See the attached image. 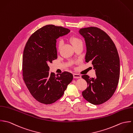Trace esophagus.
I'll use <instances>...</instances> for the list:
<instances>
[{
    "label": "esophagus",
    "mask_w": 133,
    "mask_h": 133,
    "mask_svg": "<svg viewBox=\"0 0 133 133\" xmlns=\"http://www.w3.org/2000/svg\"><path fill=\"white\" fill-rule=\"evenodd\" d=\"M73 76H74V78L75 79H79L81 78V76L80 75L77 74H74L73 75Z\"/></svg>",
    "instance_id": "obj_1"
}]
</instances>
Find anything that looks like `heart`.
<instances>
[{"mask_svg": "<svg viewBox=\"0 0 133 133\" xmlns=\"http://www.w3.org/2000/svg\"><path fill=\"white\" fill-rule=\"evenodd\" d=\"M69 42L71 43V44L72 45V46H73L74 48H75L76 47H77V46L79 45L80 44H83V43L82 42V41L79 38L75 36H71L69 38ZM61 46L62 44L61 43H58L57 44V49L58 50H59L61 48Z\"/></svg>", "mask_w": 133, "mask_h": 133, "instance_id": "obj_1", "label": "heart"}]
</instances>
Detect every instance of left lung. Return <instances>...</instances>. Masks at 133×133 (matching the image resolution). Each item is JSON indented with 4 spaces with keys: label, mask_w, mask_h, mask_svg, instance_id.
Here are the masks:
<instances>
[{
    "label": "left lung",
    "mask_w": 133,
    "mask_h": 133,
    "mask_svg": "<svg viewBox=\"0 0 133 133\" xmlns=\"http://www.w3.org/2000/svg\"><path fill=\"white\" fill-rule=\"evenodd\" d=\"M79 32L85 42V62L91 63L96 75L94 78L82 76L88 84L82 95L89 103L101 104L112 97L117 88L120 77L119 54L110 37L100 29L82 28Z\"/></svg>",
    "instance_id": "8db88e82"
}]
</instances>
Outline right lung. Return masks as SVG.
<instances>
[{
  "mask_svg": "<svg viewBox=\"0 0 133 133\" xmlns=\"http://www.w3.org/2000/svg\"><path fill=\"white\" fill-rule=\"evenodd\" d=\"M69 32L67 28L46 25L35 31L25 46L24 80L32 96L42 103L51 104L61 98L73 79L72 74L67 71L59 75L50 72L48 65L57 58L56 39Z\"/></svg>",
  "mask_w": 133,
  "mask_h": 133,
  "instance_id": "right-lung-1",
  "label": "right lung"
}]
</instances>
